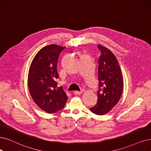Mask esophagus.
I'll return each mask as SVG.
<instances>
[{"label":"esophagus","instance_id":"obj_1","mask_svg":"<svg viewBox=\"0 0 151 151\" xmlns=\"http://www.w3.org/2000/svg\"><path fill=\"white\" fill-rule=\"evenodd\" d=\"M82 93V91H75V92H74V94H75L76 95H81Z\"/></svg>","mask_w":151,"mask_h":151}]
</instances>
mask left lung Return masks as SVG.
I'll return each instance as SVG.
<instances>
[{
    "instance_id": "obj_1",
    "label": "left lung",
    "mask_w": 151,
    "mask_h": 151,
    "mask_svg": "<svg viewBox=\"0 0 151 151\" xmlns=\"http://www.w3.org/2000/svg\"><path fill=\"white\" fill-rule=\"evenodd\" d=\"M98 48L101 52L98 68V99L90 110L98 115H104L118 104L123 92V80L121 69L113 53L100 45Z\"/></svg>"
}]
</instances>
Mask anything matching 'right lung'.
Here are the masks:
<instances>
[{
	"mask_svg": "<svg viewBox=\"0 0 151 151\" xmlns=\"http://www.w3.org/2000/svg\"><path fill=\"white\" fill-rule=\"evenodd\" d=\"M65 48L56 45L43 47L29 67L28 86L30 95L36 104L48 113L62 110L68 99L63 87H58L57 82L58 59Z\"/></svg>",
	"mask_w": 151,
	"mask_h": 151,
	"instance_id": "1",
	"label": "right lung"
}]
</instances>
